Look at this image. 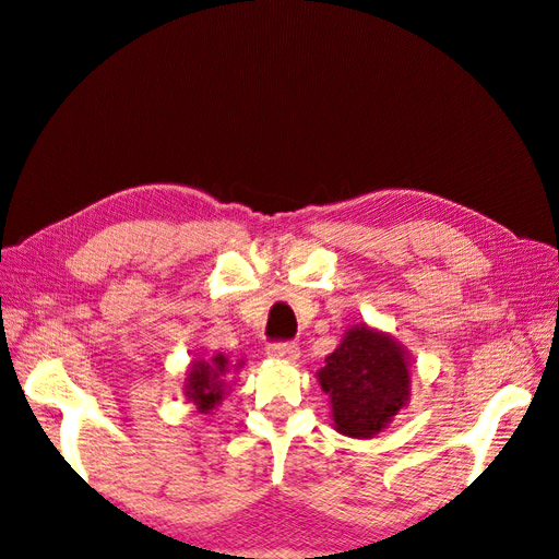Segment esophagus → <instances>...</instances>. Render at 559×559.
Segmentation results:
<instances>
[{"instance_id":"1","label":"esophagus","mask_w":559,"mask_h":559,"mask_svg":"<svg viewBox=\"0 0 559 559\" xmlns=\"http://www.w3.org/2000/svg\"><path fill=\"white\" fill-rule=\"evenodd\" d=\"M267 357L277 361H296L300 357V347L296 343H275L267 347Z\"/></svg>"}]
</instances>
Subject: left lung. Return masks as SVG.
<instances>
[{"mask_svg":"<svg viewBox=\"0 0 559 559\" xmlns=\"http://www.w3.org/2000/svg\"><path fill=\"white\" fill-rule=\"evenodd\" d=\"M317 380L329 394L337 433L376 438L411 401V354L394 335L357 324L324 359Z\"/></svg>","mask_w":559,"mask_h":559,"instance_id":"1","label":"left lung"}]
</instances>
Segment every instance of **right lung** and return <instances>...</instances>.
Here are the masks:
<instances>
[{"instance_id": "obj_1", "label": "right lung", "mask_w": 559, "mask_h": 559, "mask_svg": "<svg viewBox=\"0 0 559 559\" xmlns=\"http://www.w3.org/2000/svg\"><path fill=\"white\" fill-rule=\"evenodd\" d=\"M238 368H242V361L238 366L230 368L228 357L224 354H214V357L207 359H198L186 370L183 378V396L189 403H193L198 413L210 415L218 403H222L228 396V378L230 370L238 373Z\"/></svg>"}]
</instances>
